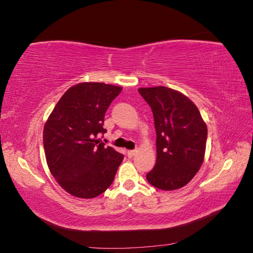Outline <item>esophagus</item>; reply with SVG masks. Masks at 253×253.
Returning <instances> with one entry per match:
<instances>
[{
  "label": "esophagus",
  "mask_w": 253,
  "mask_h": 253,
  "mask_svg": "<svg viewBox=\"0 0 253 253\" xmlns=\"http://www.w3.org/2000/svg\"><path fill=\"white\" fill-rule=\"evenodd\" d=\"M136 150H129V151H127V157H129V158H132L135 154H136Z\"/></svg>",
  "instance_id": "obj_1"
}]
</instances>
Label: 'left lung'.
<instances>
[{
	"label": "left lung",
	"mask_w": 253,
	"mask_h": 253,
	"mask_svg": "<svg viewBox=\"0 0 253 253\" xmlns=\"http://www.w3.org/2000/svg\"><path fill=\"white\" fill-rule=\"evenodd\" d=\"M151 106L156 129V164L147 174L152 186L165 191L185 187L204 163L207 125L197 106L180 91L141 87Z\"/></svg>",
	"instance_id": "1"
}]
</instances>
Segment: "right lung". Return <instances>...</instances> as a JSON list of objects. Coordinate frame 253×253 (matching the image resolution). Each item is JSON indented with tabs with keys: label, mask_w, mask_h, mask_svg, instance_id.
<instances>
[{
	"label": "right lung",
	"mask_w": 253,
	"mask_h": 253,
	"mask_svg": "<svg viewBox=\"0 0 253 253\" xmlns=\"http://www.w3.org/2000/svg\"><path fill=\"white\" fill-rule=\"evenodd\" d=\"M121 86L82 82L68 88L52 110L43 129L49 171L67 193L93 198L114 180L124 155L97 138L104 115Z\"/></svg>",
	"instance_id": "right-lung-1"
}]
</instances>
